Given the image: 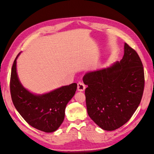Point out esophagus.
<instances>
[{
	"label": "esophagus",
	"mask_w": 154,
	"mask_h": 154,
	"mask_svg": "<svg viewBox=\"0 0 154 154\" xmlns=\"http://www.w3.org/2000/svg\"><path fill=\"white\" fill-rule=\"evenodd\" d=\"M85 89V84L82 81H79V82L77 83V89L78 91H83Z\"/></svg>",
	"instance_id": "34e87169"
}]
</instances>
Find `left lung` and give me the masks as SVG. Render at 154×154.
Wrapping results in <instances>:
<instances>
[{
    "label": "left lung",
    "instance_id": "obj_1",
    "mask_svg": "<svg viewBox=\"0 0 154 154\" xmlns=\"http://www.w3.org/2000/svg\"><path fill=\"white\" fill-rule=\"evenodd\" d=\"M85 94L87 112L101 128L112 131L123 126L135 112L144 89V71L137 52L126 43L120 62L87 73Z\"/></svg>",
    "mask_w": 154,
    "mask_h": 154
}]
</instances>
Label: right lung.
Instances as JSON below:
<instances>
[{
	"label": "right lung",
	"mask_w": 154,
	"mask_h": 154,
	"mask_svg": "<svg viewBox=\"0 0 154 154\" xmlns=\"http://www.w3.org/2000/svg\"><path fill=\"white\" fill-rule=\"evenodd\" d=\"M11 71L10 90L12 103L26 122L45 132H53L63 122L67 104L74 96L77 83L61 87L50 93L35 95L23 87L16 73V59Z\"/></svg>",
	"instance_id": "obj_1"
}]
</instances>
